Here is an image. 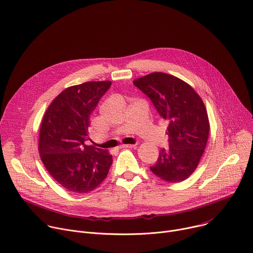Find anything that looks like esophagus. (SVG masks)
Returning <instances> with one entry per match:
<instances>
[{
	"mask_svg": "<svg viewBox=\"0 0 253 253\" xmlns=\"http://www.w3.org/2000/svg\"><path fill=\"white\" fill-rule=\"evenodd\" d=\"M135 145H121L120 148L121 149H130V148H134Z\"/></svg>",
	"mask_w": 253,
	"mask_h": 253,
	"instance_id": "obj_1",
	"label": "esophagus"
}]
</instances>
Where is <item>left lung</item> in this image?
Wrapping results in <instances>:
<instances>
[{"instance_id":"8db88e82","label":"left lung","mask_w":253,"mask_h":253,"mask_svg":"<svg viewBox=\"0 0 253 253\" xmlns=\"http://www.w3.org/2000/svg\"><path fill=\"white\" fill-rule=\"evenodd\" d=\"M133 84L169 123V149L160 151L151 171L169 183L186 180L197 168L208 141L210 125L203 100L188 83L164 72L134 79Z\"/></svg>"}]
</instances>
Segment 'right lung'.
I'll list each match as a JSON object with an SVG mask.
<instances>
[{"mask_svg":"<svg viewBox=\"0 0 253 253\" xmlns=\"http://www.w3.org/2000/svg\"><path fill=\"white\" fill-rule=\"evenodd\" d=\"M110 85V81H90L67 87L44 114L39 154L49 174L68 191L88 193L108 174L112 156L84 142L90 115Z\"/></svg>","mask_w":253,"mask_h":253,"instance_id":"1","label":"right lung"}]
</instances>
